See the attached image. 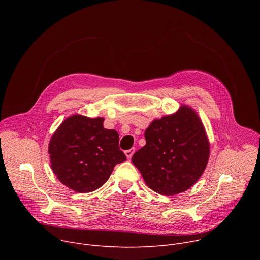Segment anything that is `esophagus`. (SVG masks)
Here are the masks:
<instances>
[{"instance_id": "1", "label": "esophagus", "mask_w": 260, "mask_h": 260, "mask_svg": "<svg viewBox=\"0 0 260 260\" xmlns=\"http://www.w3.org/2000/svg\"><path fill=\"white\" fill-rule=\"evenodd\" d=\"M134 153H135V148H131L129 150H126V151L124 152V154H125V156L127 157V159H131L132 156L134 155Z\"/></svg>"}]
</instances>
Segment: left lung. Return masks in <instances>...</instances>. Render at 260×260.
Instances as JSON below:
<instances>
[{
	"label": "left lung",
	"mask_w": 260,
	"mask_h": 260,
	"mask_svg": "<svg viewBox=\"0 0 260 260\" xmlns=\"http://www.w3.org/2000/svg\"><path fill=\"white\" fill-rule=\"evenodd\" d=\"M146 145L132 161L145 183L162 196L186 191L203 175L210 156L205 126L187 105L175 113L154 119L145 131Z\"/></svg>",
	"instance_id": "obj_1"
}]
</instances>
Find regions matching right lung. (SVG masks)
Listing matches in <instances>:
<instances>
[{"label": "right lung", "instance_id": "right-lung-1", "mask_svg": "<svg viewBox=\"0 0 260 260\" xmlns=\"http://www.w3.org/2000/svg\"><path fill=\"white\" fill-rule=\"evenodd\" d=\"M104 118L74 114L66 118L48 145L50 166L70 189L87 193L102 187L117 164L126 157L119 149V135L104 128Z\"/></svg>", "mask_w": 260, "mask_h": 260}]
</instances>
